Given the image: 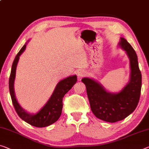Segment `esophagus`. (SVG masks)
Wrapping results in <instances>:
<instances>
[{"label": "esophagus", "mask_w": 149, "mask_h": 149, "mask_svg": "<svg viewBox=\"0 0 149 149\" xmlns=\"http://www.w3.org/2000/svg\"><path fill=\"white\" fill-rule=\"evenodd\" d=\"M86 75V72L84 71V70H81V71H79V72H78V79H79V80H81L82 77H84V76Z\"/></svg>", "instance_id": "esophagus-1"}]
</instances>
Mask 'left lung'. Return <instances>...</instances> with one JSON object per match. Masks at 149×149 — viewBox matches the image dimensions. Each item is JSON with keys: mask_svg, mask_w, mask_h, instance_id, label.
Here are the masks:
<instances>
[{"mask_svg": "<svg viewBox=\"0 0 149 149\" xmlns=\"http://www.w3.org/2000/svg\"><path fill=\"white\" fill-rule=\"evenodd\" d=\"M119 45L130 59V81L118 93L107 91L101 84L89 78H83L91 111L98 118L109 123L123 120L131 114L138 105L141 96L142 75L138 58L133 48L124 38Z\"/></svg>", "mask_w": 149, "mask_h": 149, "instance_id": "1", "label": "left lung"}]
</instances>
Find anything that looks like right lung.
Segmentation results:
<instances>
[{"mask_svg": "<svg viewBox=\"0 0 149 149\" xmlns=\"http://www.w3.org/2000/svg\"><path fill=\"white\" fill-rule=\"evenodd\" d=\"M26 49L24 45L16 56L13 61L11 72L9 78V91L15 109L20 118L32 126L36 127H45L53 124L60 117L63 109V99L65 94L70 90L77 81L76 75L70 76L62 80L57 84L53 93L45 104L37 113L31 114L27 113L18 103L14 91L16 68L19 60V57Z\"/></svg>", "mask_w": 149, "mask_h": 149, "instance_id": "obj_1", "label": "right lung"}]
</instances>
